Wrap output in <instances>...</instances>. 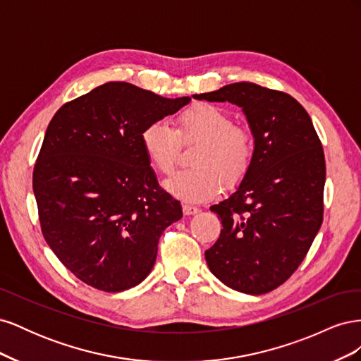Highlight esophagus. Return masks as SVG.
Here are the masks:
<instances>
[{"instance_id":"1","label":"esophagus","mask_w":361,"mask_h":361,"mask_svg":"<svg viewBox=\"0 0 361 361\" xmlns=\"http://www.w3.org/2000/svg\"><path fill=\"white\" fill-rule=\"evenodd\" d=\"M182 209H183V214H185V215H195V214L200 212V209H199L197 206L190 204V203H183V204H182Z\"/></svg>"}]
</instances>
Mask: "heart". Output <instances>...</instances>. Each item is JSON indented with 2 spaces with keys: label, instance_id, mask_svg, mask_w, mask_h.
<instances>
[{
  "label": "heart",
  "instance_id": "heart-1",
  "mask_svg": "<svg viewBox=\"0 0 361 361\" xmlns=\"http://www.w3.org/2000/svg\"><path fill=\"white\" fill-rule=\"evenodd\" d=\"M140 143L149 164L162 176L176 167L180 143H199L191 157L190 170L174 174L166 190L187 202L216 197L223 180L233 187L253 166L255 145L244 129L220 106L194 104L176 116V129L166 120H152L140 133Z\"/></svg>",
  "mask_w": 361,
  "mask_h": 361
}]
</instances>
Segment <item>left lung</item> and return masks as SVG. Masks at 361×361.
<instances>
[{
  "label": "left lung",
  "mask_w": 361,
  "mask_h": 361,
  "mask_svg": "<svg viewBox=\"0 0 361 361\" xmlns=\"http://www.w3.org/2000/svg\"><path fill=\"white\" fill-rule=\"evenodd\" d=\"M195 99L243 108L255 137V159L231 197L211 206L221 220L204 251L226 286L262 295L283 285L304 260L324 218L325 158L302 105L288 93L235 82Z\"/></svg>",
  "instance_id": "left-lung-1"
}]
</instances>
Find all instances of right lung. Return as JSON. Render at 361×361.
<instances>
[{"mask_svg":"<svg viewBox=\"0 0 361 361\" xmlns=\"http://www.w3.org/2000/svg\"><path fill=\"white\" fill-rule=\"evenodd\" d=\"M190 101L113 81L54 114L32 191L48 245L85 285L122 292L150 274L159 238L182 207L158 185L140 133Z\"/></svg>","mask_w":361,"mask_h":361,"instance_id":"1","label":"right lung"}]
</instances>
